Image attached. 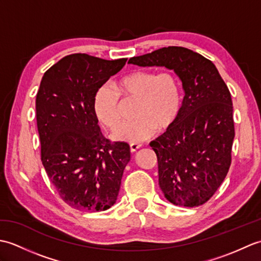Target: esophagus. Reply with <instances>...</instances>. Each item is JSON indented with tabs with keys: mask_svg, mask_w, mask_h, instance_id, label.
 <instances>
[{
	"mask_svg": "<svg viewBox=\"0 0 261 261\" xmlns=\"http://www.w3.org/2000/svg\"><path fill=\"white\" fill-rule=\"evenodd\" d=\"M141 148V145H139V143H132V145H130V150L131 152H136L138 149Z\"/></svg>",
	"mask_w": 261,
	"mask_h": 261,
	"instance_id": "34e87169",
	"label": "esophagus"
}]
</instances>
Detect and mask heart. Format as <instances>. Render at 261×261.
I'll list each match as a JSON object with an SVG mask.
<instances>
[{"label": "heart", "mask_w": 261, "mask_h": 261, "mask_svg": "<svg viewBox=\"0 0 261 261\" xmlns=\"http://www.w3.org/2000/svg\"><path fill=\"white\" fill-rule=\"evenodd\" d=\"M115 91L101 86L94 96V110L103 125L113 129L119 123V95L137 98L134 121L125 122L113 131V139L141 143L175 123L181 108L179 81L171 71L156 74L151 70H135L114 84Z\"/></svg>", "instance_id": "obj_1"}]
</instances>
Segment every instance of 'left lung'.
Listing matches in <instances>:
<instances>
[{
    "instance_id": "1",
    "label": "left lung",
    "mask_w": 261,
    "mask_h": 261,
    "mask_svg": "<svg viewBox=\"0 0 261 261\" xmlns=\"http://www.w3.org/2000/svg\"><path fill=\"white\" fill-rule=\"evenodd\" d=\"M127 64L166 67L179 77L185 96L178 118L150 147L165 197L179 206H199L213 196L231 165L234 122L228 86L211 60L187 48L165 47Z\"/></svg>"
}]
</instances>
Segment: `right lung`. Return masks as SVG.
<instances>
[{"mask_svg":"<svg viewBox=\"0 0 261 261\" xmlns=\"http://www.w3.org/2000/svg\"><path fill=\"white\" fill-rule=\"evenodd\" d=\"M125 62L69 55L46 71L37 93L42 165L63 201L83 212L112 206L130 162L129 145L105 139L94 110L96 91Z\"/></svg>","mask_w":261,"mask_h":261,"instance_id":"1","label":"right lung"}]
</instances>
